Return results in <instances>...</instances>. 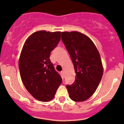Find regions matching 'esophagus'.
<instances>
[{"label":"esophagus","mask_w":124,"mask_h":124,"mask_svg":"<svg viewBox=\"0 0 124 124\" xmlns=\"http://www.w3.org/2000/svg\"><path fill=\"white\" fill-rule=\"evenodd\" d=\"M64 73H65V72H64V71H61V74L62 75V76H63V77H64Z\"/></svg>","instance_id":"34e87169"}]
</instances>
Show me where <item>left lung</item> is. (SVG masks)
<instances>
[{
  "label": "left lung",
  "instance_id": "8db88e82",
  "mask_svg": "<svg viewBox=\"0 0 124 124\" xmlns=\"http://www.w3.org/2000/svg\"><path fill=\"white\" fill-rule=\"evenodd\" d=\"M62 40L76 74L74 83L66 85L70 98L75 102L86 101L93 94L102 79L101 56L93 41L81 33L62 32Z\"/></svg>",
  "mask_w": 124,
  "mask_h": 124
}]
</instances>
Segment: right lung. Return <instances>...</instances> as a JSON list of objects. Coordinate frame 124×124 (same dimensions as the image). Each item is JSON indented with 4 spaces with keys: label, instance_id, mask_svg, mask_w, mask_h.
<instances>
[{
    "label": "right lung",
    "instance_id": "1",
    "mask_svg": "<svg viewBox=\"0 0 124 124\" xmlns=\"http://www.w3.org/2000/svg\"><path fill=\"white\" fill-rule=\"evenodd\" d=\"M61 32L40 31L25 41L19 59L22 83L35 99L41 102L53 99L62 79L55 70L50 54L61 40Z\"/></svg>",
    "mask_w": 124,
    "mask_h": 124
}]
</instances>
